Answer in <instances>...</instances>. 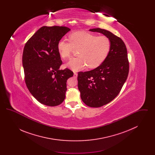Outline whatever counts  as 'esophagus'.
<instances>
[{"label":"esophagus","instance_id":"34e87169","mask_svg":"<svg viewBox=\"0 0 155 155\" xmlns=\"http://www.w3.org/2000/svg\"><path fill=\"white\" fill-rule=\"evenodd\" d=\"M77 75H78V74H77V73H76V72H74V77H75V78H77Z\"/></svg>","mask_w":155,"mask_h":155}]
</instances>
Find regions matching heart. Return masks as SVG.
Listing matches in <instances>:
<instances>
[{
  "label": "heart",
  "mask_w": 155,
  "mask_h": 155,
  "mask_svg": "<svg viewBox=\"0 0 155 155\" xmlns=\"http://www.w3.org/2000/svg\"><path fill=\"white\" fill-rule=\"evenodd\" d=\"M69 40L61 39L57 45L63 59L70 57L74 49H78V57L70 59L66 66L73 71L99 66L107 58L111 47L110 39L85 31L74 32L69 35Z\"/></svg>",
  "instance_id": "heart-1"
}]
</instances>
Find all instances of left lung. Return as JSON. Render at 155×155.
Returning <instances> with one entry per match:
<instances>
[{"mask_svg": "<svg viewBox=\"0 0 155 155\" xmlns=\"http://www.w3.org/2000/svg\"><path fill=\"white\" fill-rule=\"evenodd\" d=\"M90 31L103 34L110 39V51L102 64L96 68L78 73V88L83 102L99 107L118 95L127 78L129 61L123 41L110 31L99 28Z\"/></svg>", "mask_w": 155, "mask_h": 155, "instance_id": "8db88e82", "label": "left lung"}]
</instances>
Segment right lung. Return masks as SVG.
Instances as JSON below:
<instances>
[{
	"mask_svg": "<svg viewBox=\"0 0 155 155\" xmlns=\"http://www.w3.org/2000/svg\"><path fill=\"white\" fill-rule=\"evenodd\" d=\"M70 29L63 26H44L30 38L22 53L26 85L40 103L56 106L65 99L67 80L73 76L68 68L59 70L62 61L57 45Z\"/></svg>",
	"mask_w": 155,
	"mask_h": 155,
	"instance_id": "obj_1",
	"label": "right lung"
}]
</instances>
